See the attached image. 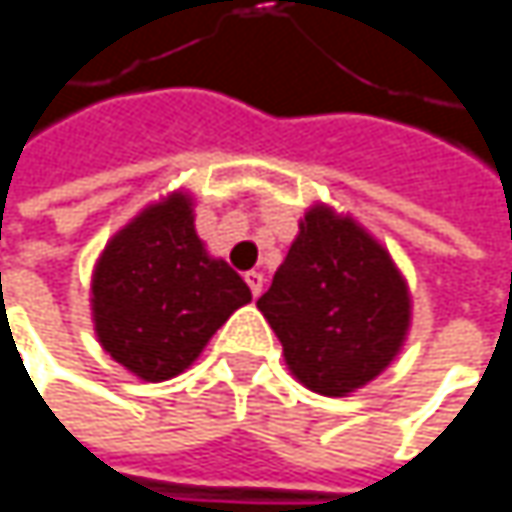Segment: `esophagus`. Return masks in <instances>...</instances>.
<instances>
[{"label":"esophagus","mask_w":512,"mask_h":512,"mask_svg":"<svg viewBox=\"0 0 512 512\" xmlns=\"http://www.w3.org/2000/svg\"><path fill=\"white\" fill-rule=\"evenodd\" d=\"M246 284L252 287V296H260L263 293V272H246Z\"/></svg>","instance_id":"obj_1"}]
</instances>
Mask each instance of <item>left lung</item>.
Listing matches in <instances>:
<instances>
[{"instance_id": "obj_1", "label": "left lung", "mask_w": 512, "mask_h": 512, "mask_svg": "<svg viewBox=\"0 0 512 512\" xmlns=\"http://www.w3.org/2000/svg\"><path fill=\"white\" fill-rule=\"evenodd\" d=\"M290 373L314 394L350 397L400 356L412 290L391 252L350 213L314 201L257 299Z\"/></svg>"}]
</instances>
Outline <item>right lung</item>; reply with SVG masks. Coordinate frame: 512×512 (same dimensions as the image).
Segmentation results:
<instances>
[{
    "label": "right lung",
    "instance_id": "right-lung-1",
    "mask_svg": "<svg viewBox=\"0 0 512 512\" xmlns=\"http://www.w3.org/2000/svg\"><path fill=\"white\" fill-rule=\"evenodd\" d=\"M249 302V284L198 237L195 198L186 189L145 204L109 237L91 269L94 335L145 382L192 367L216 329Z\"/></svg>",
    "mask_w": 512,
    "mask_h": 512
}]
</instances>
